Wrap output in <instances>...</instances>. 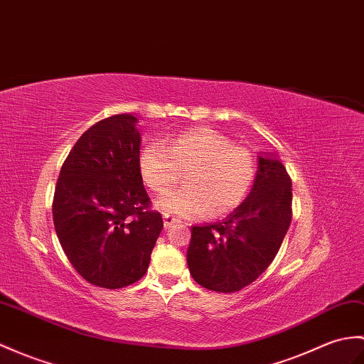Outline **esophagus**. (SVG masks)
Wrapping results in <instances>:
<instances>
[{
	"label": "esophagus",
	"instance_id": "esophagus-1",
	"mask_svg": "<svg viewBox=\"0 0 364 364\" xmlns=\"http://www.w3.org/2000/svg\"><path fill=\"white\" fill-rule=\"evenodd\" d=\"M163 218H164V228H166V230H167V228H171L176 222V218L172 217V215H168V214H164Z\"/></svg>",
	"mask_w": 364,
	"mask_h": 364
}]
</instances>
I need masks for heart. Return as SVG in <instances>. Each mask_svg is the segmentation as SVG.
<instances>
[{
    "mask_svg": "<svg viewBox=\"0 0 364 364\" xmlns=\"http://www.w3.org/2000/svg\"><path fill=\"white\" fill-rule=\"evenodd\" d=\"M142 178L156 193L180 181L184 188L158 200V208L181 217H223L242 205L257 173L255 155L234 146L222 133L189 129L164 141L149 144L139 155Z\"/></svg>",
    "mask_w": 364,
    "mask_h": 364,
    "instance_id": "heart-1",
    "label": "heart"
}]
</instances>
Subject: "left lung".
I'll return each mask as SVG.
<instances>
[{"instance_id":"8db88e82","label":"left lung","mask_w":364,"mask_h":364,"mask_svg":"<svg viewBox=\"0 0 364 364\" xmlns=\"http://www.w3.org/2000/svg\"><path fill=\"white\" fill-rule=\"evenodd\" d=\"M290 222V175L277 158L259 156L242 205L222 222L192 228L188 267L193 281L220 293L242 290L272 264Z\"/></svg>"}]
</instances>
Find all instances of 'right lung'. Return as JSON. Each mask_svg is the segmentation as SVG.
<instances>
[{"label": "right lung", "mask_w": 364, "mask_h": 364, "mask_svg": "<svg viewBox=\"0 0 364 364\" xmlns=\"http://www.w3.org/2000/svg\"><path fill=\"white\" fill-rule=\"evenodd\" d=\"M136 124L125 113L90 127L65 159L54 192V226L68 260L85 281L109 290L146 274L164 226L142 184Z\"/></svg>", "instance_id": "1"}]
</instances>
